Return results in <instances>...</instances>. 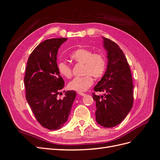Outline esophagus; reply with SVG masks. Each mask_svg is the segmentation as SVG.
Instances as JSON below:
<instances>
[{
  "instance_id": "1",
  "label": "esophagus",
  "mask_w": 160,
  "mask_h": 160,
  "mask_svg": "<svg viewBox=\"0 0 160 160\" xmlns=\"http://www.w3.org/2000/svg\"><path fill=\"white\" fill-rule=\"evenodd\" d=\"M77 93H78L79 95H81V96H85L86 94L85 93H82V92H77Z\"/></svg>"
}]
</instances>
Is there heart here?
<instances>
[{
  "mask_svg": "<svg viewBox=\"0 0 160 160\" xmlns=\"http://www.w3.org/2000/svg\"><path fill=\"white\" fill-rule=\"evenodd\" d=\"M71 59L78 63L84 64L83 73L86 75L75 77L68 84V88L77 91H85L93 85V79L92 76L99 78L103 75L106 68V59L101 52H95L89 49L80 48L71 53ZM57 69L59 73L66 78L72 76L71 66L65 61H60L57 64Z\"/></svg>",
  "mask_w": 160,
  "mask_h": 160,
  "instance_id": "heart-1",
  "label": "heart"
}]
</instances>
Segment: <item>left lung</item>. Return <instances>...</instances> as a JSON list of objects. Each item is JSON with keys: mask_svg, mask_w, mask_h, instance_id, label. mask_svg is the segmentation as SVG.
<instances>
[{"mask_svg": "<svg viewBox=\"0 0 160 160\" xmlns=\"http://www.w3.org/2000/svg\"><path fill=\"white\" fill-rule=\"evenodd\" d=\"M103 39L108 65L94 91L104 94H93V98L96 102V122L110 128L122 123L132 109L133 85L130 67L122 50L109 38L103 37Z\"/></svg>", "mask_w": 160, "mask_h": 160, "instance_id": "obj_1", "label": "left lung"}]
</instances>
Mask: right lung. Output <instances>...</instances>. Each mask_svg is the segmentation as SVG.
<instances>
[{
    "instance_id": "add662e5",
    "label": "right lung",
    "mask_w": 160,
    "mask_h": 160,
    "mask_svg": "<svg viewBox=\"0 0 160 160\" xmlns=\"http://www.w3.org/2000/svg\"><path fill=\"white\" fill-rule=\"evenodd\" d=\"M67 40L51 38L37 45L28 57L24 78L28 105L38 123L50 130L64 126L76 98L71 90L62 99L57 98L65 83L57 69V53Z\"/></svg>"
}]
</instances>
